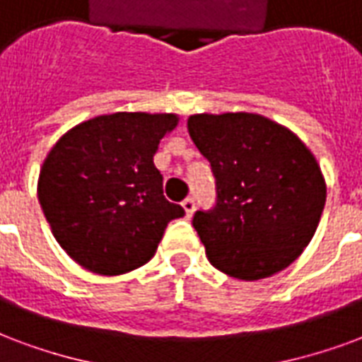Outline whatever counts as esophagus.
<instances>
[{"label":"esophagus","mask_w":362,"mask_h":362,"mask_svg":"<svg viewBox=\"0 0 362 362\" xmlns=\"http://www.w3.org/2000/svg\"><path fill=\"white\" fill-rule=\"evenodd\" d=\"M181 206H183V210H185V214H187V217H191L192 214H194V208H197V206H194V200H192V198H185Z\"/></svg>","instance_id":"34e87169"}]
</instances>
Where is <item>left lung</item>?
<instances>
[{
	"instance_id": "8db88e82",
	"label": "left lung",
	"mask_w": 362,
	"mask_h": 362,
	"mask_svg": "<svg viewBox=\"0 0 362 362\" xmlns=\"http://www.w3.org/2000/svg\"><path fill=\"white\" fill-rule=\"evenodd\" d=\"M187 127L216 175V210L192 219L211 265L240 281L286 269L325 210L326 181L313 152L262 114H192Z\"/></svg>"
}]
</instances>
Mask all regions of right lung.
<instances>
[{
    "mask_svg": "<svg viewBox=\"0 0 362 362\" xmlns=\"http://www.w3.org/2000/svg\"><path fill=\"white\" fill-rule=\"evenodd\" d=\"M171 112L100 114L68 129L43 160L37 198L51 233L78 265L116 276L156 254L168 223L183 217L162 194L154 165Z\"/></svg>",
    "mask_w": 362,
    "mask_h": 362,
    "instance_id": "obj_1",
    "label": "right lung"
}]
</instances>
